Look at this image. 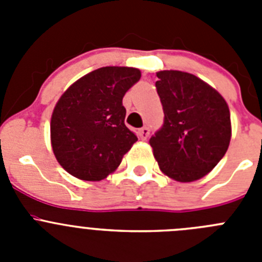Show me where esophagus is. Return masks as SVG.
<instances>
[{"mask_svg": "<svg viewBox=\"0 0 262 262\" xmlns=\"http://www.w3.org/2000/svg\"><path fill=\"white\" fill-rule=\"evenodd\" d=\"M148 135H149V128L148 127H143V128L138 129V136L142 140H145L148 138Z\"/></svg>", "mask_w": 262, "mask_h": 262, "instance_id": "34e87169", "label": "esophagus"}]
</instances>
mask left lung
<instances>
[{
  "mask_svg": "<svg viewBox=\"0 0 262 262\" xmlns=\"http://www.w3.org/2000/svg\"><path fill=\"white\" fill-rule=\"evenodd\" d=\"M157 77L164 123L149 139L155 159L176 181L200 180L228 149V106L216 90L190 73L161 71Z\"/></svg>",
  "mask_w": 262,
  "mask_h": 262,
  "instance_id": "8db88e82",
  "label": "left lung"
}]
</instances>
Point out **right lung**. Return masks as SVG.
<instances>
[{"label": "right lung", "mask_w": 262, "mask_h": 262, "mask_svg": "<svg viewBox=\"0 0 262 262\" xmlns=\"http://www.w3.org/2000/svg\"><path fill=\"white\" fill-rule=\"evenodd\" d=\"M140 71L102 67L76 81L51 118L53 154L69 174L99 181L119 166L138 136L124 124L122 99L140 80Z\"/></svg>", "instance_id": "1"}]
</instances>
